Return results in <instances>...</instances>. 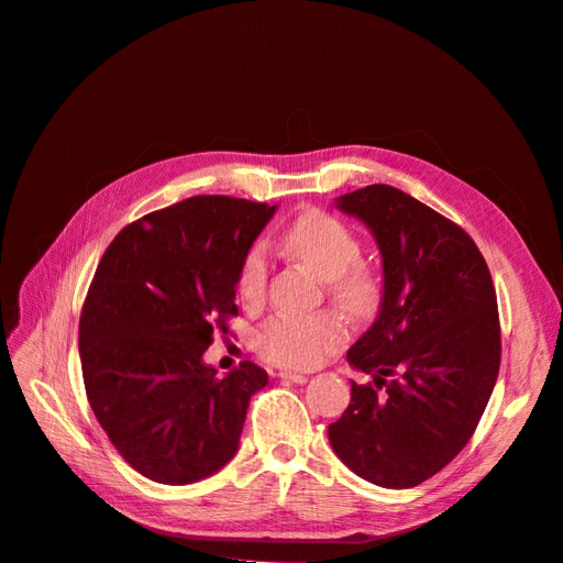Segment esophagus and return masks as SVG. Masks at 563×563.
Returning a JSON list of instances; mask_svg holds the SVG:
<instances>
[{
  "label": "esophagus",
  "instance_id": "obj_1",
  "mask_svg": "<svg viewBox=\"0 0 563 563\" xmlns=\"http://www.w3.org/2000/svg\"><path fill=\"white\" fill-rule=\"evenodd\" d=\"M278 376H280L283 380H291V383H306V380H308L306 374H301V372H289V369H280Z\"/></svg>",
  "mask_w": 563,
  "mask_h": 563
}]
</instances>
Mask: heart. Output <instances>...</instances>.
Masks as SVG:
<instances>
[{
    "mask_svg": "<svg viewBox=\"0 0 563 563\" xmlns=\"http://www.w3.org/2000/svg\"><path fill=\"white\" fill-rule=\"evenodd\" d=\"M285 246L299 255L310 269L327 280L331 299L351 314H365L376 306L378 280L361 262V242L353 230L329 212H306L294 221ZM269 262L257 244L244 255L236 272V297L246 308H257L266 294ZM344 321L331 312L274 314L255 333V349L262 358L283 367L308 369L346 342Z\"/></svg>",
    "mask_w": 563,
    "mask_h": 563,
    "instance_id": "1",
    "label": "heart"
}]
</instances>
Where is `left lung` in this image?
<instances>
[{
	"instance_id": "obj_1",
	"label": "left lung",
	"mask_w": 563,
	"mask_h": 563,
	"mask_svg": "<svg viewBox=\"0 0 563 563\" xmlns=\"http://www.w3.org/2000/svg\"><path fill=\"white\" fill-rule=\"evenodd\" d=\"M383 257L372 329L346 353L372 376L329 427L340 461L383 488H412L445 467L475 433L495 388L501 338L488 264L472 236L388 185L338 198Z\"/></svg>"
}]
</instances>
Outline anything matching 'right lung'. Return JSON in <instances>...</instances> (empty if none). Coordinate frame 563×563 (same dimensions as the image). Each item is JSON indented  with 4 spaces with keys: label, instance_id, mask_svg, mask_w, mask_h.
Returning <instances> with one entry per match:
<instances>
[{
    "label": "right lung",
    "instance_id": "1",
    "mask_svg": "<svg viewBox=\"0 0 563 563\" xmlns=\"http://www.w3.org/2000/svg\"><path fill=\"white\" fill-rule=\"evenodd\" d=\"M276 205L191 196L145 214L104 251L79 317L88 404L111 445L143 477L194 484L240 448L266 372L228 376L202 363L236 314V272Z\"/></svg>",
    "mask_w": 563,
    "mask_h": 563
}]
</instances>
